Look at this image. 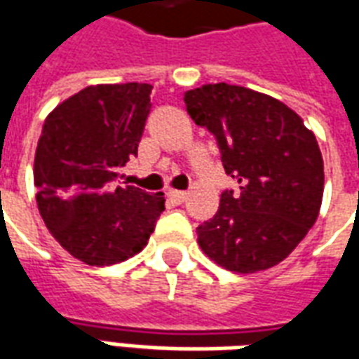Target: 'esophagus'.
Segmentation results:
<instances>
[{"label":"esophagus","instance_id":"obj_1","mask_svg":"<svg viewBox=\"0 0 359 359\" xmlns=\"http://www.w3.org/2000/svg\"><path fill=\"white\" fill-rule=\"evenodd\" d=\"M167 196H169V200H171L172 203H177V205H179V203L187 202V198H188L187 192H180V190H169V192H167Z\"/></svg>","mask_w":359,"mask_h":359}]
</instances>
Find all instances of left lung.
Returning a JSON list of instances; mask_svg holds the SVG:
<instances>
[{"label": "left lung", "instance_id": "8db88e82", "mask_svg": "<svg viewBox=\"0 0 359 359\" xmlns=\"http://www.w3.org/2000/svg\"><path fill=\"white\" fill-rule=\"evenodd\" d=\"M188 115L217 140L226 175L241 190L221 194L217 213L196 229L215 264L257 273L290 256L316 223L323 200V157L316 134L288 105L234 84L184 94Z\"/></svg>", "mask_w": 359, "mask_h": 359}]
</instances>
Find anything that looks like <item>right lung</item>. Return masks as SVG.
<instances>
[{"label":"right lung","instance_id":"obj_1","mask_svg":"<svg viewBox=\"0 0 359 359\" xmlns=\"http://www.w3.org/2000/svg\"><path fill=\"white\" fill-rule=\"evenodd\" d=\"M151 86L97 84L46 117L34 157L36 202L51 236L86 265H113L148 244L165 210L163 192L115 187L138 154Z\"/></svg>","mask_w":359,"mask_h":359}]
</instances>
